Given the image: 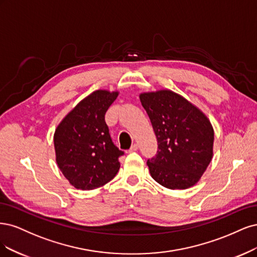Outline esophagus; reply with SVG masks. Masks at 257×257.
I'll use <instances>...</instances> for the list:
<instances>
[{"instance_id":"34e87169","label":"esophagus","mask_w":257,"mask_h":257,"mask_svg":"<svg viewBox=\"0 0 257 257\" xmlns=\"http://www.w3.org/2000/svg\"><path fill=\"white\" fill-rule=\"evenodd\" d=\"M138 148H139V145H138V144H132L131 147H130V150H129L128 152H129V153L136 152V151H138Z\"/></svg>"}]
</instances>
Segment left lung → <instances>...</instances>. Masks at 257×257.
Here are the masks:
<instances>
[{"label":"left lung","instance_id":"left-lung-1","mask_svg":"<svg viewBox=\"0 0 257 257\" xmlns=\"http://www.w3.org/2000/svg\"><path fill=\"white\" fill-rule=\"evenodd\" d=\"M140 100L158 141L157 155L147 160L152 177L172 190L194 186L212 158L210 121L195 105L169 89L143 93Z\"/></svg>","mask_w":257,"mask_h":257}]
</instances>
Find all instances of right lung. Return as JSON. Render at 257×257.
Wrapping results in <instances>:
<instances>
[{"mask_svg": "<svg viewBox=\"0 0 257 257\" xmlns=\"http://www.w3.org/2000/svg\"><path fill=\"white\" fill-rule=\"evenodd\" d=\"M118 92L95 90L66 115L54 134L56 163L77 189L93 190L109 183L123 155L115 146L104 115Z\"/></svg>", "mask_w": 257, "mask_h": 257, "instance_id": "1", "label": "right lung"}]
</instances>
